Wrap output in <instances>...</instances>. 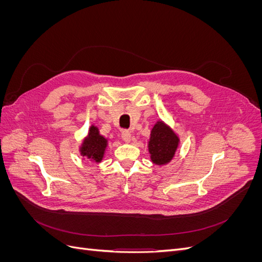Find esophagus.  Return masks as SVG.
I'll use <instances>...</instances> for the list:
<instances>
[{
	"instance_id": "1",
	"label": "esophagus",
	"mask_w": 262,
	"mask_h": 262,
	"mask_svg": "<svg viewBox=\"0 0 262 262\" xmlns=\"http://www.w3.org/2000/svg\"><path fill=\"white\" fill-rule=\"evenodd\" d=\"M121 138L124 142H126V143H129V142L131 141L132 139V134L129 130H123L122 133H121Z\"/></svg>"
}]
</instances>
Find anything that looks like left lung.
I'll use <instances>...</instances> for the list:
<instances>
[{
    "label": "left lung",
    "mask_w": 262,
    "mask_h": 262,
    "mask_svg": "<svg viewBox=\"0 0 262 262\" xmlns=\"http://www.w3.org/2000/svg\"><path fill=\"white\" fill-rule=\"evenodd\" d=\"M179 143L177 133L163 120H157L147 142L150 161L157 166L167 165L175 157Z\"/></svg>",
    "instance_id": "1"
}]
</instances>
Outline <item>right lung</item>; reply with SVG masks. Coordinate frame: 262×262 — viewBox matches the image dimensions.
<instances>
[{
	"label": "right lung",
	"instance_id": "add662e5",
	"mask_svg": "<svg viewBox=\"0 0 262 262\" xmlns=\"http://www.w3.org/2000/svg\"><path fill=\"white\" fill-rule=\"evenodd\" d=\"M107 146L108 139L101 136L98 126L92 124L80 145V153L84 160L98 164L104 158Z\"/></svg>",
	"mask_w": 262,
	"mask_h": 262
}]
</instances>
